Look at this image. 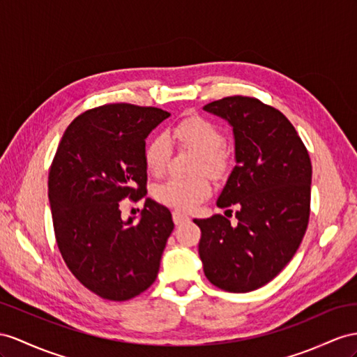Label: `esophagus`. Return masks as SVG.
Instances as JSON below:
<instances>
[{
    "label": "esophagus",
    "mask_w": 357,
    "mask_h": 357,
    "mask_svg": "<svg viewBox=\"0 0 357 357\" xmlns=\"http://www.w3.org/2000/svg\"><path fill=\"white\" fill-rule=\"evenodd\" d=\"M188 220H190L188 214L182 213V211H173V222H175L176 226H179V225H182V223H185V222H188Z\"/></svg>",
    "instance_id": "34e87169"
}]
</instances>
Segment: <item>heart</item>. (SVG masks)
<instances>
[{
    "instance_id": "heart-1",
    "label": "heart",
    "mask_w": 357,
    "mask_h": 357,
    "mask_svg": "<svg viewBox=\"0 0 357 357\" xmlns=\"http://www.w3.org/2000/svg\"><path fill=\"white\" fill-rule=\"evenodd\" d=\"M172 139L182 149L197 151L195 170L208 172L215 178H222L229 170L232 155L227 151L223 142L225 134L222 128L211 119L200 114H190L182 117L173 125L170 131ZM173 155V144L166 132H157L146 143L144 162L146 167L155 176L169 166ZM213 191L211 179L205 173L193 178H169L155 187V199L160 204L188 211L197 204L205 200Z\"/></svg>"
}]
</instances>
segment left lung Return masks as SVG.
Instances as JSON below:
<instances>
[{
  "instance_id": "obj_1",
  "label": "left lung",
  "mask_w": 357,
  "mask_h": 357,
  "mask_svg": "<svg viewBox=\"0 0 357 357\" xmlns=\"http://www.w3.org/2000/svg\"><path fill=\"white\" fill-rule=\"evenodd\" d=\"M204 108L234 126L236 166L217 205H236L238 211L236 225L220 214L196 218L202 232L199 255L213 285L249 292L276 278L303 240L312 164L296 128L278 108L240 95Z\"/></svg>"
}]
</instances>
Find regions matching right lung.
I'll list each match as a JSON object with an SVG mask.
<instances>
[{
  "label": "right lung",
  "mask_w": 357,
  "mask_h": 357,
  "mask_svg": "<svg viewBox=\"0 0 357 357\" xmlns=\"http://www.w3.org/2000/svg\"><path fill=\"white\" fill-rule=\"evenodd\" d=\"M170 113L126 102L90 108L61 137L48 197L63 261L100 298L125 301L157 279L173 227L166 206L146 199L142 218L122 220L123 199L148 193L144 139Z\"/></svg>",
  "instance_id": "add662e5"
}]
</instances>
